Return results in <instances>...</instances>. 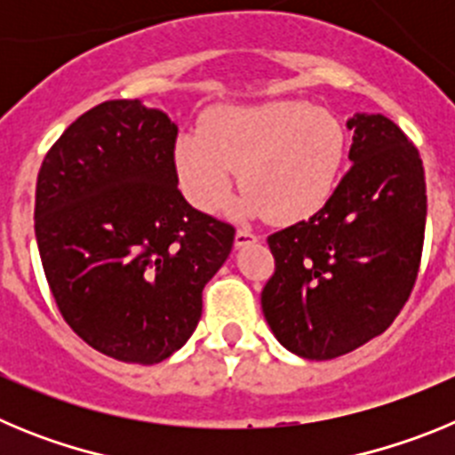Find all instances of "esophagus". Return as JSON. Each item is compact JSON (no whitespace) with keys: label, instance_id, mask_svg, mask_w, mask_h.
Segmentation results:
<instances>
[{"label":"esophagus","instance_id":"obj_1","mask_svg":"<svg viewBox=\"0 0 455 455\" xmlns=\"http://www.w3.org/2000/svg\"><path fill=\"white\" fill-rule=\"evenodd\" d=\"M257 239H259V236H257L255 232L248 230V228H239V230H236V235H235V243L239 248L248 246V243H255Z\"/></svg>","mask_w":455,"mask_h":455}]
</instances>
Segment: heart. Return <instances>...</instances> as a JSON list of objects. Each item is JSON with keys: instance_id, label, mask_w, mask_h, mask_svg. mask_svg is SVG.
I'll return each instance as SVG.
<instances>
[{"instance_id": "obj_1", "label": "heart", "mask_w": 455, "mask_h": 455, "mask_svg": "<svg viewBox=\"0 0 455 455\" xmlns=\"http://www.w3.org/2000/svg\"><path fill=\"white\" fill-rule=\"evenodd\" d=\"M347 150L341 123L303 100L216 107L200 134L175 148L180 187L198 209H216L239 171L243 214L299 223L316 214L339 182Z\"/></svg>"}]
</instances>
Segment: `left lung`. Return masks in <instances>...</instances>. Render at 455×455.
<instances>
[{
    "instance_id": "left-lung-1",
    "label": "left lung",
    "mask_w": 455,
    "mask_h": 455,
    "mask_svg": "<svg viewBox=\"0 0 455 455\" xmlns=\"http://www.w3.org/2000/svg\"><path fill=\"white\" fill-rule=\"evenodd\" d=\"M351 168L331 200L273 232L262 309L287 351L332 360L392 325L417 283L426 230L419 150L389 118L355 114Z\"/></svg>"
}]
</instances>
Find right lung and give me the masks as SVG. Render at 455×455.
I'll return each mask as SVG.
<instances>
[{"label": "right lung", "mask_w": 455, "mask_h": 455, "mask_svg": "<svg viewBox=\"0 0 455 455\" xmlns=\"http://www.w3.org/2000/svg\"><path fill=\"white\" fill-rule=\"evenodd\" d=\"M175 140L164 111L108 100L59 136L36 182V241L59 312L120 363H162L187 344L235 243L230 223L184 200Z\"/></svg>", "instance_id": "1"}]
</instances>
